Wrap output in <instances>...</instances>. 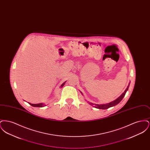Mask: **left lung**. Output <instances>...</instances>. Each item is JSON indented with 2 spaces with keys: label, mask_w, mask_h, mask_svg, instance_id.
<instances>
[{
  "label": "left lung",
  "mask_w": 150,
  "mask_h": 150,
  "mask_svg": "<svg viewBox=\"0 0 150 150\" xmlns=\"http://www.w3.org/2000/svg\"><path fill=\"white\" fill-rule=\"evenodd\" d=\"M129 86V84L127 88L124 91V92L122 93L119 98H117L116 100H115L110 102V103H107V104H104V105H98V104H94L93 103L89 102V104L91 105H92V106H93V107L99 108V109H107V108H109V107L114 106L115 105H117L121 101V100H122V98L124 97V96H125V95L126 94V92L128 90Z\"/></svg>",
  "instance_id": "1"
}]
</instances>
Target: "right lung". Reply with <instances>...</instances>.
<instances>
[{
	"label": "right lung",
	"mask_w": 150,
	"mask_h": 150,
	"mask_svg": "<svg viewBox=\"0 0 150 150\" xmlns=\"http://www.w3.org/2000/svg\"><path fill=\"white\" fill-rule=\"evenodd\" d=\"M65 83H66V82L64 83L61 85V87H63L64 85V84H65ZM29 103L31 106H33V107H42L44 106L43 103H38V104H31V103Z\"/></svg>",
	"instance_id": "1"
}]
</instances>
